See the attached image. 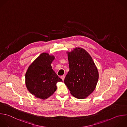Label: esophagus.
<instances>
[{
	"mask_svg": "<svg viewBox=\"0 0 127 127\" xmlns=\"http://www.w3.org/2000/svg\"><path fill=\"white\" fill-rule=\"evenodd\" d=\"M65 76L64 75H63V76H61V79L63 80V81H64V79H65Z\"/></svg>",
	"mask_w": 127,
	"mask_h": 127,
	"instance_id": "34e87169",
	"label": "esophagus"
}]
</instances>
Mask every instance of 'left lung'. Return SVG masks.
<instances>
[{"label": "left lung", "mask_w": 127, "mask_h": 127, "mask_svg": "<svg viewBox=\"0 0 127 127\" xmlns=\"http://www.w3.org/2000/svg\"><path fill=\"white\" fill-rule=\"evenodd\" d=\"M69 71L64 83L74 97L84 99L95 90L99 78L97 68L90 54L84 49L76 48L68 52Z\"/></svg>", "instance_id": "obj_1"}]
</instances>
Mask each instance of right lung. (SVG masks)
Wrapping results in <instances>:
<instances>
[{
    "label": "right lung",
    "mask_w": 127,
    "mask_h": 127,
    "mask_svg": "<svg viewBox=\"0 0 127 127\" xmlns=\"http://www.w3.org/2000/svg\"><path fill=\"white\" fill-rule=\"evenodd\" d=\"M54 58L48 53H42L29 66L25 74L27 89L38 98L44 100L51 96L57 89V83L62 82L51 66Z\"/></svg>",
    "instance_id": "obj_1"
}]
</instances>
